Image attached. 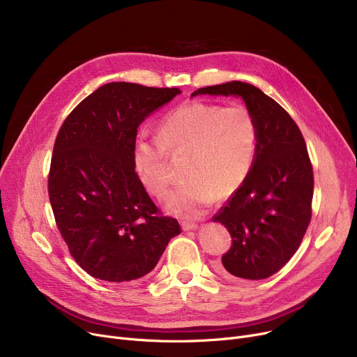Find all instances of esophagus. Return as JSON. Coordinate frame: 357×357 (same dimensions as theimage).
Listing matches in <instances>:
<instances>
[{
	"label": "esophagus",
	"mask_w": 357,
	"mask_h": 357,
	"mask_svg": "<svg viewBox=\"0 0 357 357\" xmlns=\"http://www.w3.org/2000/svg\"><path fill=\"white\" fill-rule=\"evenodd\" d=\"M198 224L197 222H188V221H182V230L190 231V230H197Z\"/></svg>",
	"instance_id": "1"
}]
</instances>
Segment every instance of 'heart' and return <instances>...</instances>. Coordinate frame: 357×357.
I'll use <instances>...</instances> for the list:
<instances>
[{
  "label": "heart",
  "mask_w": 357,
  "mask_h": 357,
  "mask_svg": "<svg viewBox=\"0 0 357 357\" xmlns=\"http://www.w3.org/2000/svg\"><path fill=\"white\" fill-rule=\"evenodd\" d=\"M257 146V126L241 104L221 107L201 101L185 102L165 116L159 140L137 139L133 160L147 191L162 198L172 183L166 152L185 155V179L165 198L167 211L198 217L217 195H233L248 178Z\"/></svg>",
  "instance_id": "obj_1"
}]
</instances>
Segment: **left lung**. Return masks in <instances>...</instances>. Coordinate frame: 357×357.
Instances as JSON below:
<instances>
[{"label":"left lung","instance_id":"obj_1","mask_svg":"<svg viewBox=\"0 0 357 357\" xmlns=\"http://www.w3.org/2000/svg\"><path fill=\"white\" fill-rule=\"evenodd\" d=\"M234 96L245 101L257 126L250 172L213 217L231 236L218 271L240 279H266L295 255L311 221L312 165L296 123L255 85L231 81L204 86L195 96Z\"/></svg>","mask_w":357,"mask_h":357}]
</instances>
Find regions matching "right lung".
<instances>
[{
	"mask_svg": "<svg viewBox=\"0 0 357 357\" xmlns=\"http://www.w3.org/2000/svg\"><path fill=\"white\" fill-rule=\"evenodd\" d=\"M178 93L105 84L73 108L56 136L50 205L70 256L93 278L128 282L147 275L181 233L146 192L133 160L137 127Z\"/></svg>",
	"mask_w": 357,
	"mask_h": 357,
	"instance_id": "obj_1",
	"label": "right lung"
}]
</instances>
